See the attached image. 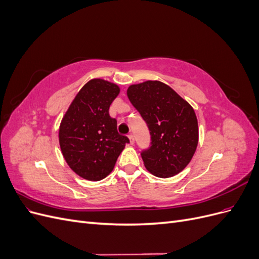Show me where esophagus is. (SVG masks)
<instances>
[{
	"mask_svg": "<svg viewBox=\"0 0 259 259\" xmlns=\"http://www.w3.org/2000/svg\"><path fill=\"white\" fill-rule=\"evenodd\" d=\"M128 138H130V144H131V145H134V143H135V138H134V135L130 134V135H128Z\"/></svg>",
	"mask_w": 259,
	"mask_h": 259,
	"instance_id": "obj_1",
	"label": "esophagus"
}]
</instances>
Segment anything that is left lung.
Instances as JSON below:
<instances>
[{
	"label": "left lung",
	"mask_w": 259,
	"mask_h": 259,
	"mask_svg": "<svg viewBox=\"0 0 259 259\" xmlns=\"http://www.w3.org/2000/svg\"><path fill=\"white\" fill-rule=\"evenodd\" d=\"M151 135V147L142 152L145 167L160 178L180 173L197 150L198 119L192 106L161 81L132 84L126 91Z\"/></svg>",
	"instance_id": "obj_1"
}]
</instances>
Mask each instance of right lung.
Returning a JSON list of instances; mask_svg holds the SVG:
<instances>
[{
    "label": "right lung",
    "instance_id": "obj_1",
    "mask_svg": "<svg viewBox=\"0 0 259 259\" xmlns=\"http://www.w3.org/2000/svg\"><path fill=\"white\" fill-rule=\"evenodd\" d=\"M120 88L104 79H92L76 94L59 125L62 155L76 175L98 182L114 168L117 156L130 143L117 133L109 108Z\"/></svg>",
    "mask_w": 259,
    "mask_h": 259
}]
</instances>
